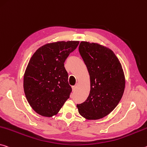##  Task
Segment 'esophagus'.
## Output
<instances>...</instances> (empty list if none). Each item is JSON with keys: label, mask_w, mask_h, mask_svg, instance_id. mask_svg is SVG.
<instances>
[{"label": "esophagus", "mask_w": 147, "mask_h": 147, "mask_svg": "<svg viewBox=\"0 0 147 147\" xmlns=\"http://www.w3.org/2000/svg\"><path fill=\"white\" fill-rule=\"evenodd\" d=\"M76 87H77V86H73V87H72V89H73V92H74V91L76 90Z\"/></svg>", "instance_id": "obj_1"}]
</instances>
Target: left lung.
I'll return each mask as SVG.
<instances>
[{
	"label": "left lung",
	"instance_id": "8db88e82",
	"mask_svg": "<svg viewBox=\"0 0 147 147\" xmlns=\"http://www.w3.org/2000/svg\"><path fill=\"white\" fill-rule=\"evenodd\" d=\"M79 53L87 67L90 92L77 108L87 120H98L118 105L124 94L125 76L122 65L113 51L97 43L81 42Z\"/></svg>",
	"mask_w": 147,
	"mask_h": 147
}]
</instances>
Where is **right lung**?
Masks as SVG:
<instances>
[{"label": "right lung", "mask_w": 147, "mask_h": 147, "mask_svg": "<svg viewBox=\"0 0 147 147\" xmlns=\"http://www.w3.org/2000/svg\"><path fill=\"white\" fill-rule=\"evenodd\" d=\"M78 44L79 41L46 44L29 60L23 77V89L28 103L38 115H56L69 98L72 88L64 63Z\"/></svg>", "instance_id": "right-lung-1"}]
</instances>
